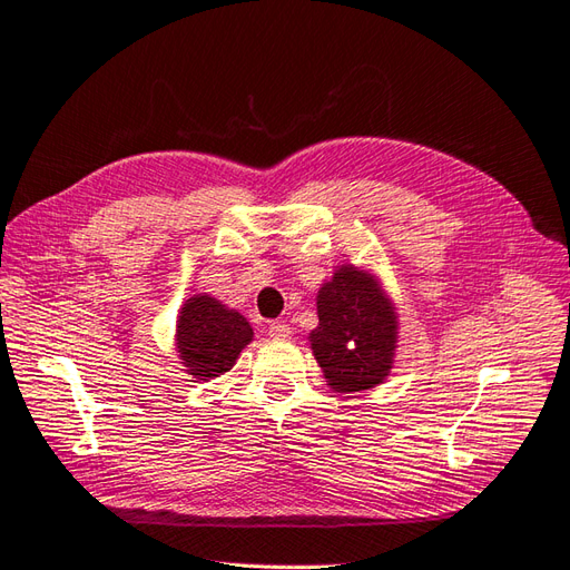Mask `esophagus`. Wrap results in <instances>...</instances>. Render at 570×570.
Segmentation results:
<instances>
[{"mask_svg":"<svg viewBox=\"0 0 570 570\" xmlns=\"http://www.w3.org/2000/svg\"><path fill=\"white\" fill-rule=\"evenodd\" d=\"M267 334L272 336V338H288L291 336V326L286 324V322H272L269 326H267Z\"/></svg>","mask_w":570,"mask_h":570,"instance_id":"34e87169","label":"esophagus"}]
</instances>
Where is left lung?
<instances>
[{"label":"left lung","mask_w":570,"mask_h":570,"mask_svg":"<svg viewBox=\"0 0 570 570\" xmlns=\"http://www.w3.org/2000/svg\"><path fill=\"white\" fill-rule=\"evenodd\" d=\"M317 328L307 341L336 393H362L391 376L397 309L374 272L343 263L317 291Z\"/></svg>","instance_id":"obj_1"}]
</instances>
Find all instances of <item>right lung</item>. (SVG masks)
I'll use <instances>...</instances> for the list:
<instances>
[{
  "mask_svg": "<svg viewBox=\"0 0 570 570\" xmlns=\"http://www.w3.org/2000/svg\"><path fill=\"white\" fill-rule=\"evenodd\" d=\"M253 341V326L242 312L210 293H196L179 307L175 347L187 376L204 383L223 376Z\"/></svg>",
  "mask_w": 570,
  "mask_h": 570,
  "instance_id": "add662e5",
  "label": "right lung"
}]
</instances>
